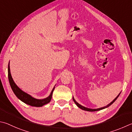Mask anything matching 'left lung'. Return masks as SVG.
Instances as JSON below:
<instances>
[{"mask_svg":"<svg viewBox=\"0 0 132 132\" xmlns=\"http://www.w3.org/2000/svg\"><path fill=\"white\" fill-rule=\"evenodd\" d=\"M120 93H119V94L115 98V99L112 100V102H111V103H110V104H109L107 105V106H105V107H101V108H99V109H88V108H87V107H84V106H81V104H80L78 103H77V102L76 100H75V99H74V97H73V101L74 102V103H76V104L77 105V106L79 108H80L81 109H82V110H85V111H99V110H103V109H106V108H107V107H109L110 106H111V105L113 103L116 101V100H117V98L118 97V96H119V95H120Z\"/></svg>","mask_w":132,"mask_h":132,"instance_id":"obj_1","label":"left lung"}]
</instances>
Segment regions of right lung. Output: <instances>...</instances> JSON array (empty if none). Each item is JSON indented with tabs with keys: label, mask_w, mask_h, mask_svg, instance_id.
<instances>
[{
	"label": "right lung",
	"mask_w": 132,
	"mask_h": 132,
	"mask_svg": "<svg viewBox=\"0 0 132 132\" xmlns=\"http://www.w3.org/2000/svg\"><path fill=\"white\" fill-rule=\"evenodd\" d=\"M8 77L11 89L13 90L14 94L19 99L21 100V101L23 102V103H25L28 105H30L31 106L42 107L45 104L48 103L51 101L52 93H53V91L55 89V87L51 91V94H50L48 97L43 99H35L34 97H33L32 96H31L30 95L28 94L27 93L23 92V91L21 90L20 88H18V86L15 84V83L14 82V81L13 80V78H12L11 75L9 63L8 66Z\"/></svg>",
	"instance_id": "right-lung-1"
}]
</instances>
